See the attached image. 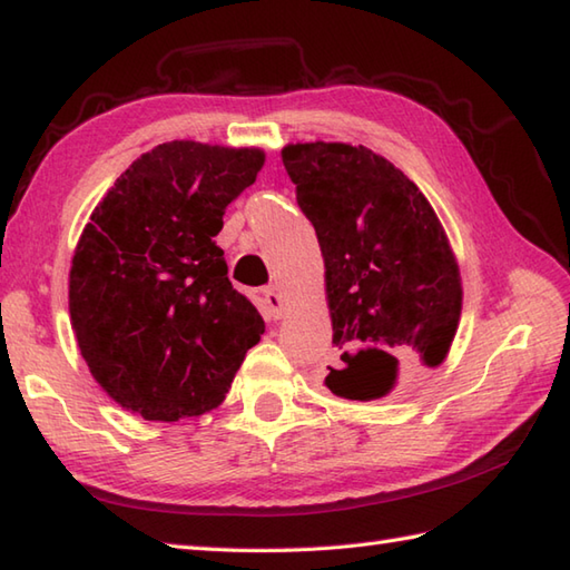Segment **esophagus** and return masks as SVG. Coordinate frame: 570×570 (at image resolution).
<instances>
[{
	"instance_id": "34e87169",
	"label": "esophagus",
	"mask_w": 570,
	"mask_h": 570,
	"mask_svg": "<svg viewBox=\"0 0 570 570\" xmlns=\"http://www.w3.org/2000/svg\"><path fill=\"white\" fill-rule=\"evenodd\" d=\"M264 304H266V308H269V313L274 318H282L284 316V296L276 292L274 286H266L264 288Z\"/></svg>"
}]
</instances>
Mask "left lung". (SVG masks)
<instances>
[{"label":"left lung","instance_id":"left-lung-1","mask_svg":"<svg viewBox=\"0 0 570 570\" xmlns=\"http://www.w3.org/2000/svg\"><path fill=\"white\" fill-rule=\"evenodd\" d=\"M282 161L325 262L335 345L325 386L353 402L414 390L445 360L463 308L439 215L367 147L288 144Z\"/></svg>","mask_w":570,"mask_h":570}]
</instances>
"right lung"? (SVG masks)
I'll return each mask as SVG.
<instances>
[{
    "mask_svg": "<svg viewBox=\"0 0 570 570\" xmlns=\"http://www.w3.org/2000/svg\"><path fill=\"white\" fill-rule=\"evenodd\" d=\"M264 166L262 149L166 141L92 210L70 264L80 355L115 402L147 421L223 404L264 321L227 278L215 235Z\"/></svg>",
    "mask_w": 570,
    "mask_h": 570,
    "instance_id": "1",
    "label": "right lung"
}]
</instances>
